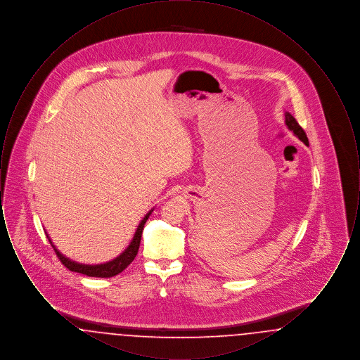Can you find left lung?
<instances>
[{
    "mask_svg": "<svg viewBox=\"0 0 360 360\" xmlns=\"http://www.w3.org/2000/svg\"><path fill=\"white\" fill-rule=\"evenodd\" d=\"M285 119H286V125L289 127V129L294 132V135L298 137L301 141H304L307 146L309 144L308 136H307V134H305V131L302 129V127L297 122V120L291 116L289 112H286V115H285Z\"/></svg>",
    "mask_w": 360,
    "mask_h": 360,
    "instance_id": "obj_1",
    "label": "left lung"
}]
</instances>
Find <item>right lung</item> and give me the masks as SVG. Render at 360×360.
<instances>
[{"instance_id":"add662e5","label":"right lung","mask_w":360,"mask_h":360,"mask_svg":"<svg viewBox=\"0 0 360 360\" xmlns=\"http://www.w3.org/2000/svg\"><path fill=\"white\" fill-rule=\"evenodd\" d=\"M153 212V210H151ZM150 213L146 214V217L141 220V223L139 224L137 226L136 233H135V238L132 240V243L129 244V247L121 254L120 257H116L115 260L112 262H108V263H103V264H97V266H89V264H79V263H75V262H71L68 257H63L51 243L52 248L56 254L58 259L62 262V264L65 267H68L70 271H75V273H79V274L87 275V276H98V278H110V276H115V275L120 274L121 271H124L131 263L132 260L135 259L137 255V251H139V247H140V240H141V233H143V228H144V224L147 221V219L150 217Z\"/></svg>"}]
</instances>
